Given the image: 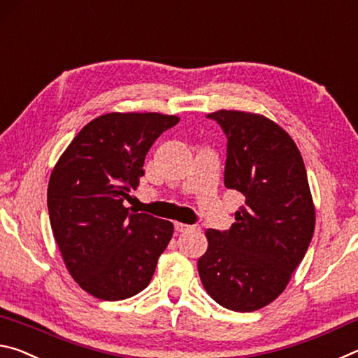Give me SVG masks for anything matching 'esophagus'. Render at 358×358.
I'll return each instance as SVG.
<instances>
[{
  "mask_svg": "<svg viewBox=\"0 0 358 358\" xmlns=\"http://www.w3.org/2000/svg\"><path fill=\"white\" fill-rule=\"evenodd\" d=\"M174 227H176V230L180 231V233L189 231V230H195V228H196L195 225H187V224H182V222H176Z\"/></svg>",
  "mask_w": 358,
  "mask_h": 358,
  "instance_id": "34e87169",
  "label": "esophagus"
}]
</instances>
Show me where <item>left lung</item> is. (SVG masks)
Wrapping results in <instances>:
<instances>
[{
  "mask_svg": "<svg viewBox=\"0 0 358 358\" xmlns=\"http://www.w3.org/2000/svg\"><path fill=\"white\" fill-rule=\"evenodd\" d=\"M227 136L225 187L245 198L230 230H208L198 260L203 287L220 306L250 313L282 294L311 243L315 210L294 139L260 114H208Z\"/></svg>",
  "mask_w": 358,
  "mask_h": 358,
  "instance_id": "8db88e82",
  "label": "left lung"
}]
</instances>
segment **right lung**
<instances>
[{
  "instance_id": "right-lung-1",
  "label": "right lung",
  "mask_w": 358,
  "mask_h": 358,
  "mask_svg": "<svg viewBox=\"0 0 358 358\" xmlns=\"http://www.w3.org/2000/svg\"><path fill=\"white\" fill-rule=\"evenodd\" d=\"M179 122L158 113L99 115L78 133L50 174V227L69 274L99 300L139 294L173 236L171 222L130 213L152 144Z\"/></svg>"
}]
</instances>
